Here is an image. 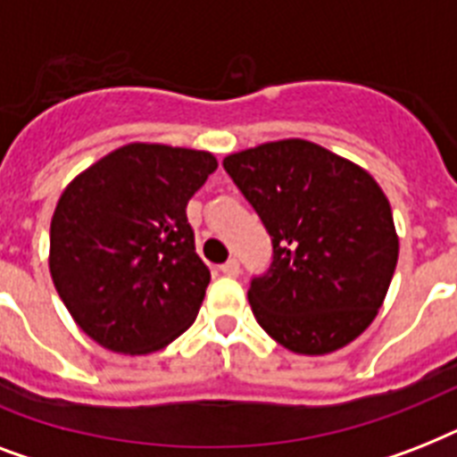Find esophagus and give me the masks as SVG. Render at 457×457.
<instances>
[{"label":"esophagus","mask_w":457,"mask_h":457,"mask_svg":"<svg viewBox=\"0 0 457 457\" xmlns=\"http://www.w3.org/2000/svg\"><path fill=\"white\" fill-rule=\"evenodd\" d=\"M220 272L222 275H229V278H237V275H239V263H237L235 258H232V261H228V263L220 265Z\"/></svg>","instance_id":"esophagus-1"}]
</instances>
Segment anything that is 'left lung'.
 <instances>
[{"label": "left lung", "instance_id": "8db88e82", "mask_svg": "<svg viewBox=\"0 0 457 457\" xmlns=\"http://www.w3.org/2000/svg\"><path fill=\"white\" fill-rule=\"evenodd\" d=\"M272 237V265L249 287L258 325L285 348L325 355L358 339L398 261L386 194L353 161L278 139L222 161Z\"/></svg>", "mask_w": 457, "mask_h": 457}]
</instances>
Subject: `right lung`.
Returning a JSON list of instances; mask_svg holds the SVG:
<instances>
[{
    "label": "right lung",
    "mask_w": 457,
    "mask_h": 457,
    "mask_svg": "<svg viewBox=\"0 0 457 457\" xmlns=\"http://www.w3.org/2000/svg\"><path fill=\"white\" fill-rule=\"evenodd\" d=\"M215 168L211 152L132 142L68 182L52 215L49 272L99 346L154 353L196 320L211 270L187 204Z\"/></svg>",
    "instance_id": "right-lung-1"
}]
</instances>
